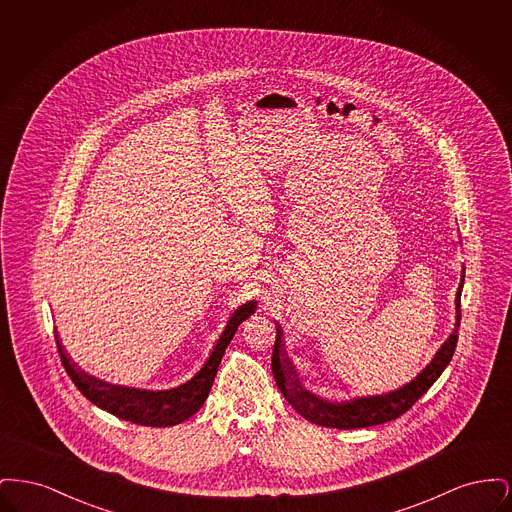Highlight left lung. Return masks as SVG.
I'll use <instances>...</instances> for the list:
<instances>
[{"label":"left lung","instance_id":"obj_1","mask_svg":"<svg viewBox=\"0 0 512 512\" xmlns=\"http://www.w3.org/2000/svg\"><path fill=\"white\" fill-rule=\"evenodd\" d=\"M463 276L455 297V328L449 334V338L441 343L432 361L424 366L411 382L397 390L382 393V395H366V397H353L349 401H328L324 397H318L317 393L307 390L299 374L292 365L284 338L282 328L276 322V341L272 349V374L278 384V390L286 397V401L292 405L297 413L305 420L326 426V428H338V430H355V428H368L376 424H384L399 418L407 413L414 403L432 388V384L441 376L445 366L451 363L457 340H459V326H461V292H463Z\"/></svg>","mask_w":512,"mask_h":512}]
</instances>
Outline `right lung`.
<instances>
[{
    "label": "right lung",
    "mask_w": 512,
    "mask_h": 512,
    "mask_svg": "<svg viewBox=\"0 0 512 512\" xmlns=\"http://www.w3.org/2000/svg\"><path fill=\"white\" fill-rule=\"evenodd\" d=\"M255 305L257 301H247L232 313L207 363L201 366V370H197V374L186 384H180L171 390H140L99 380L74 363L57 334L55 340L67 374L86 399L98 405L99 409L115 414L117 418H122L126 422L151 428H165L188 420L205 403L228 343L234 338L238 326L245 318L255 313Z\"/></svg>",
    "instance_id": "1"
}]
</instances>
